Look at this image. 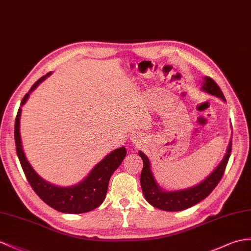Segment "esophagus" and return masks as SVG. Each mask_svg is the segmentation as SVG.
I'll use <instances>...</instances> for the list:
<instances>
[{"label":"esophagus","mask_w":251,"mask_h":251,"mask_svg":"<svg viewBox=\"0 0 251 251\" xmlns=\"http://www.w3.org/2000/svg\"><path fill=\"white\" fill-rule=\"evenodd\" d=\"M131 140H132V143H133V144H135L136 146H140V145L143 144V142H144L142 135H139L138 133H136V134H132Z\"/></svg>","instance_id":"obj_1"}]
</instances>
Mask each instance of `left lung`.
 Returning a JSON list of instances; mask_svg holds the SVG:
<instances>
[{
  "instance_id": "obj_1",
  "label": "left lung",
  "mask_w": 251,
  "mask_h": 251,
  "mask_svg": "<svg viewBox=\"0 0 251 251\" xmlns=\"http://www.w3.org/2000/svg\"><path fill=\"white\" fill-rule=\"evenodd\" d=\"M201 90H203L212 96L221 98L223 101H226L222 89L219 88L215 81L209 76L204 77V82L202 84V87H201ZM231 149L232 140H230L227 152H226V155L224 156L223 161L219 163L215 170L202 182L199 183L198 185L174 192L163 191L158 186L154 176L151 172L149 158L142 151H139V156L142 157L144 162L142 175H140V185H142L143 194L146 200L154 207L169 212L186 210L188 207L197 204L200 201H202L204 198L209 196L213 192V189L216 187L219 181L222 180L231 154Z\"/></svg>"
}]
</instances>
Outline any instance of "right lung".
Masks as SVG:
<instances>
[{"label":"right lung","instance_id":"add662e5","mask_svg":"<svg viewBox=\"0 0 251 251\" xmlns=\"http://www.w3.org/2000/svg\"><path fill=\"white\" fill-rule=\"evenodd\" d=\"M51 73L52 72L47 73L30 87L28 93L24 96L21 101V106L27 101L30 93L37 88L42 81L50 76ZM21 106L18 109L15 121V143L17 155L19 157L22 169L25 174L29 185L42 201H45L48 205L56 211L68 214H81L95 210L104 200L109 179L124 161L126 154L125 147H120L107 154L100 163L96 165L86 178L77 184L67 187L53 185L38 176L34 168L30 166L25 154H24L20 136Z\"/></svg>","mask_w":251,"mask_h":251}]
</instances>
